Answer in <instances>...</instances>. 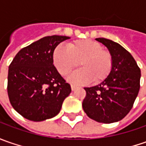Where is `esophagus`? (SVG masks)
Segmentation results:
<instances>
[{
  "mask_svg": "<svg viewBox=\"0 0 146 146\" xmlns=\"http://www.w3.org/2000/svg\"><path fill=\"white\" fill-rule=\"evenodd\" d=\"M70 88H71V90H75L77 87H76V85H74V84H71V85H70Z\"/></svg>",
  "mask_w": 146,
  "mask_h": 146,
  "instance_id": "esophagus-1",
  "label": "esophagus"
}]
</instances>
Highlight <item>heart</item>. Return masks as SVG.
Returning <instances> with one entry per match:
<instances>
[{
  "label": "heart",
  "instance_id": "obj_1",
  "mask_svg": "<svg viewBox=\"0 0 146 146\" xmlns=\"http://www.w3.org/2000/svg\"><path fill=\"white\" fill-rule=\"evenodd\" d=\"M53 63L62 76H66L79 65L81 69L71 74L68 80L73 84H86L92 80L99 84L110 75L113 58L109 50L100 43L91 40H77L70 42L67 47L57 45L53 53Z\"/></svg>",
  "mask_w": 146,
  "mask_h": 146
}]
</instances>
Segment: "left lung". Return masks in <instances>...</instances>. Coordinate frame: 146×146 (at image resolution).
I'll use <instances>...</instances> for the list:
<instances>
[{"mask_svg": "<svg viewBox=\"0 0 146 146\" xmlns=\"http://www.w3.org/2000/svg\"><path fill=\"white\" fill-rule=\"evenodd\" d=\"M112 55L113 66L108 77L100 84L84 88L86 97L83 109L93 120L111 123L123 119L133 106L140 89L141 69L132 54L106 38H97Z\"/></svg>", "mask_w": 146, "mask_h": 146, "instance_id": "1", "label": "left lung"}]
</instances>
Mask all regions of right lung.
Listing matches in <instances>:
<instances>
[{"label":"right lung","instance_id":"obj_1","mask_svg":"<svg viewBox=\"0 0 146 146\" xmlns=\"http://www.w3.org/2000/svg\"><path fill=\"white\" fill-rule=\"evenodd\" d=\"M68 39L65 36L43 37L22 48L9 66V99L25 119L40 122L56 116L71 92L53 60L55 47Z\"/></svg>","mask_w":146,"mask_h":146}]
</instances>
